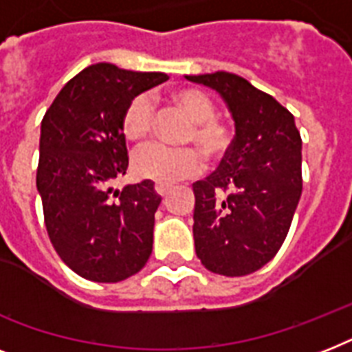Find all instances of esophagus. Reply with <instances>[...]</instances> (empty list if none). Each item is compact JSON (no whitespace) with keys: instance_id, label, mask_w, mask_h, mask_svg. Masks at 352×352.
I'll list each match as a JSON object with an SVG mask.
<instances>
[{"instance_id":"34e87169","label":"esophagus","mask_w":352,"mask_h":352,"mask_svg":"<svg viewBox=\"0 0 352 352\" xmlns=\"http://www.w3.org/2000/svg\"><path fill=\"white\" fill-rule=\"evenodd\" d=\"M170 190H171L170 184H160V182H157V184H155V192L159 193L160 197H164L166 193L170 192Z\"/></svg>"}]
</instances>
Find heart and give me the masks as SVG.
I'll use <instances>...</instances> for the list:
<instances>
[{"instance_id": "b5f03b06", "label": "heart", "mask_w": 352, "mask_h": 352, "mask_svg": "<svg viewBox=\"0 0 352 352\" xmlns=\"http://www.w3.org/2000/svg\"><path fill=\"white\" fill-rule=\"evenodd\" d=\"M173 100L188 117L195 122L190 140L210 159H221L230 149V127L215 118V106L208 96L197 89H181L173 95ZM155 104L151 96L140 93L127 104L122 115V131L127 140L140 142L153 129ZM133 171L140 179L171 184L195 175L203 170V157L193 148H170L164 144H149L138 149L133 157Z\"/></svg>"}]
</instances>
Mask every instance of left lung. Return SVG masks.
<instances>
[{
    "label": "left lung",
    "instance_id": "8db88e82",
    "mask_svg": "<svg viewBox=\"0 0 352 352\" xmlns=\"http://www.w3.org/2000/svg\"><path fill=\"white\" fill-rule=\"evenodd\" d=\"M225 100L235 137L212 175L193 182L195 254L210 272L246 276L283 245L301 197V137L276 98L237 74H186Z\"/></svg>",
    "mask_w": 352,
    "mask_h": 352
}]
</instances>
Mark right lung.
I'll return each mask as SVG.
<instances>
[{"label": "right lung", "mask_w": 352, "mask_h": 352, "mask_svg": "<svg viewBox=\"0 0 352 352\" xmlns=\"http://www.w3.org/2000/svg\"><path fill=\"white\" fill-rule=\"evenodd\" d=\"M166 78L95 63L63 85L41 120L36 188L47 232L63 263L96 283L137 274L153 250L155 184L113 182L127 170L124 109Z\"/></svg>", "instance_id": "1"}]
</instances>
